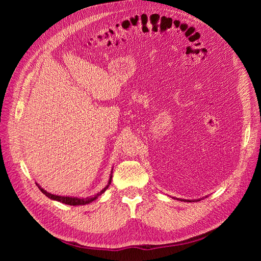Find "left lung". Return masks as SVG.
<instances>
[{
  "label": "left lung",
  "instance_id": "obj_1",
  "mask_svg": "<svg viewBox=\"0 0 261 261\" xmlns=\"http://www.w3.org/2000/svg\"><path fill=\"white\" fill-rule=\"evenodd\" d=\"M186 201H189V200H186Z\"/></svg>",
  "mask_w": 261,
  "mask_h": 261
}]
</instances>
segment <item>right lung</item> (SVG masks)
<instances>
[{
	"mask_svg": "<svg viewBox=\"0 0 261 261\" xmlns=\"http://www.w3.org/2000/svg\"><path fill=\"white\" fill-rule=\"evenodd\" d=\"M111 180H112V173H111V176H110L108 185H107L103 189H102V191H100L97 195L91 196V197H87V198H77V197H67V196L65 197V196L53 195V194H51V193H48L46 191H44L43 188H41V186H39V184H37V186L39 187V189H40V191H41L46 197H49V198L52 199V200H57V201H60V202H62V203L69 204V206H81V204H87V203L92 202L93 200H96L100 195H102V194H103V193L107 191L108 187L110 186V184H111Z\"/></svg>",
	"mask_w": 261,
	"mask_h": 261,
	"instance_id": "right-lung-1",
	"label": "right lung"
}]
</instances>
